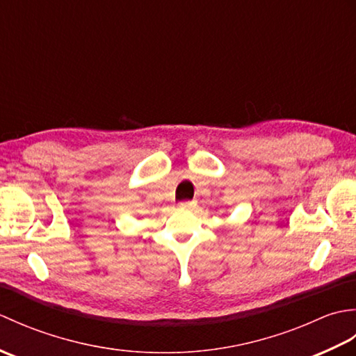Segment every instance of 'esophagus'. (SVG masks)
I'll list each match as a JSON object with an SVG mask.
<instances>
[{
  "label": "esophagus",
  "mask_w": 356,
  "mask_h": 356,
  "mask_svg": "<svg viewBox=\"0 0 356 356\" xmlns=\"http://www.w3.org/2000/svg\"><path fill=\"white\" fill-rule=\"evenodd\" d=\"M179 205L182 207V208H185V209H193V208L197 207V202H194V200H184V202H180Z\"/></svg>",
  "instance_id": "34e87169"
}]
</instances>
